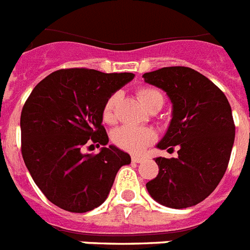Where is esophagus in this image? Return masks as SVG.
I'll list each match as a JSON object with an SVG mask.
<instances>
[{
    "instance_id": "obj_1",
    "label": "esophagus",
    "mask_w": 250,
    "mask_h": 250,
    "mask_svg": "<svg viewBox=\"0 0 250 250\" xmlns=\"http://www.w3.org/2000/svg\"><path fill=\"white\" fill-rule=\"evenodd\" d=\"M132 162H133V163H141V162H144V158H141V157H132Z\"/></svg>"
}]
</instances>
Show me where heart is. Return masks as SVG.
Returning <instances> with one entry per match:
<instances>
[{"label":"heart","mask_w":250,"mask_h":250,"mask_svg":"<svg viewBox=\"0 0 250 250\" xmlns=\"http://www.w3.org/2000/svg\"><path fill=\"white\" fill-rule=\"evenodd\" d=\"M119 97H121L119 92H115L105 103L104 109H103V119L106 123H113L115 121V110H117ZM137 97L147 110H150L155 105H163L164 101L163 95L160 93V91L151 87L139 88ZM154 139H155V135L151 129L136 127V125H123L121 128L115 129L113 133V141L115 145L133 154L141 153L146 146L153 143Z\"/></svg>","instance_id":"obj_1"}]
</instances>
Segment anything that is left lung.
I'll list each match as a JSON object with an SVG mask.
<instances>
[{
  "mask_svg": "<svg viewBox=\"0 0 250 250\" xmlns=\"http://www.w3.org/2000/svg\"><path fill=\"white\" fill-rule=\"evenodd\" d=\"M146 83L167 92L172 119L157 147L173 149L177 158H155L159 173L146 184L162 206L182 209L209 196L224 177L235 140V125L227 97L199 72L167 66L145 73Z\"/></svg>",
  "mask_w": 250,
  "mask_h": 250,
  "instance_id": "left-lung-1",
  "label": "left lung"
}]
</instances>
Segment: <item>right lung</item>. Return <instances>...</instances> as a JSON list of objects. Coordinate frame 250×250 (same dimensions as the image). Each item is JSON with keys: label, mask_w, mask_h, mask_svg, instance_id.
Here are the masks:
<instances>
[{"label": "right lung", "mask_w": 250, "mask_h": 250, "mask_svg": "<svg viewBox=\"0 0 250 250\" xmlns=\"http://www.w3.org/2000/svg\"><path fill=\"white\" fill-rule=\"evenodd\" d=\"M133 73L60 69L34 87L21 110V155L30 176L55 206L84 213L101 206L115 176L131 157L109 145L103 109ZM103 145L99 154L84 145Z\"/></svg>", "instance_id": "obj_1"}]
</instances>
